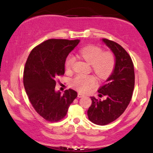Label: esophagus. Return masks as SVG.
<instances>
[{
	"mask_svg": "<svg viewBox=\"0 0 153 153\" xmlns=\"http://www.w3.org/2000/svg\"><path fill=\"white\" fill-rule=\"evenodd\" d=\"M83 96H84V94L81 93H80V92L78 93V97H83Z\"/></svg>",
	"mask_w": 153,
	"mask_h": 153,
	"instance_id": "34e87169",
	"label": "esophagus"
}]
</instances>
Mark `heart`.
Masks as SVG:
<instances>
[{
    "instance_id": "heart-1",
    "label": "heart",
    "mask_w": 153,
    "mask_h": 153,
    "mask_svg": "<svg viewBox=\"0 0 153 153\" xmlns=\"http://www.w3.org/2000/svg\"><path fill=\"white\" fill-rule=\"evenodd\" d=\"M79 54L85 60L91 63L92 69L102 79H106L114 70L116 60L111 52L102 51L100 47L96 46H88L79 51ZM75 58L69 56L65 62L66 70L70 71L73 68ZM97 79L93 75L78 74L72 81L74 88L81 92H86L95 86Z\"/></svg>"
}]
</instances>
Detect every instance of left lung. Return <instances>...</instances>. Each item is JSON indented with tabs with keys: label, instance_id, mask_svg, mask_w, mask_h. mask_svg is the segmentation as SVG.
Returning a JSON list of instances; mask_svg holds the SVG:
<instances>
[{
	"label": "left lung",
	"instance_id": "8db88e82",
	"mask_svg": "<svg viewBox=\"0 0 153 153\" xmlns=\"http://www.w3.org/2000/svg\"><path fill=\"white\" fill-rule=\"evenodd\" d=\"M102 42L115 56L114 70L98 90L104 100L91 97L92 104L88 110L89 120L99 125H105L116 120L123 114L131 101L134 88V70L130 56L120 45L107 39Z\"/></svg>",
	"mask_w": 153,
	"mask_h": 153
}]
</instances>
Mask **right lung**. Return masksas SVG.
Masks as SVG:
<instances>
[{
	"label": "right lung",
	"instance_id": "1",
	"mask_svg": "<svg viewBox=\"0 0 153 153\" xmlns=\"http://www.w3.org/2000/svg\"><path fill=\"white\" fill-rule=\"evenodd\" d=\"M80 39H51L35 47L29 54L24 73V85L33 108L49 122L63 118L77 93L69 89L56 91V78L65 74L68 54Z\"/></svg>",
	"mask_w": 153,
	"mask_h": 153
}]
</instances>
